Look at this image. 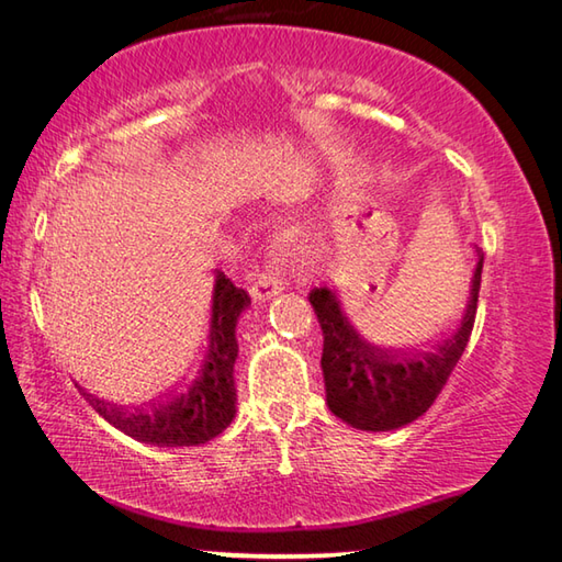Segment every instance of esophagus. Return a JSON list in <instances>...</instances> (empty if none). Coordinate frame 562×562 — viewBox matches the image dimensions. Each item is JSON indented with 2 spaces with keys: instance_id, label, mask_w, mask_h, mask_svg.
<instances>
[{
  "instance_id": "34e87169",
  "label": "esophagus",
  "mask_w": 562,
  "mask_h": 562,
  "mask_svg": "<svg viewBox=\"0 0 562 562\" xmlns=\"http://www.w3.org/2000/svg\"><path fill=\"white\" fill-rule=\"evenodd\" d=\"M286 283H289V254L283 246H273L271 251L266 254V263L261 273L256 276L251 283V296L254 301H266L286 289Z\"/></svg>"
}]
</instances>
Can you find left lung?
<instances>
[{
	"label": "left lung",
	"mask_w": 562,
	"mask_h": 562,
	"mask_svg": "<svg viewBox=\"0 0 562 562\" xmlns=\"http://www.w3.org/2000/svg\"><path fill=\"white\" fill-rule=\"evenodd\" d=\"M481 271L483 256H477L461 326L434 351H383L366 344L348 324L336 293L326 286L311 291L308 301L324 330L321 368L330 413L358 430H393L434 406L471 338Z\"/></svg>",
	"instance_id": "left-lung-1"
}]
</instances>
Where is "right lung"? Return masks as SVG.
Returning a JSON list of instances; mask_svg holds the SVG:
<instances>
[{
    "instance_id": "1",
    "label": "right lung",
    "mask_w": 562,
    "mask_h": 562,
    "mask_svg": "<svg viewBox=\"0 0 562 562\" xmlns=\"http://www.w3.org/2000/svg\"><path fill=\"white\" fill-rule=\"evenodd\" d=\"M248 303L251 299L244 289H236L224 273L216 276L214 303H211L209 353L194 383L183 393L173 395L171 401L126 411L94 398L81 385L77 389L101 418L112 423L122 434L142 440V443L159 448L206 443V440L224 434V428L236 416V321Z\"/></svg>"
}]
</instances>
